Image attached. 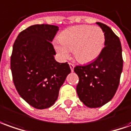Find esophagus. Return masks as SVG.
<instances>
[{
    "label": "esophagus",
    "mask_w": 131,
    "mask_h": 131,
    "mask_svg": "<svg viewBox=\"0 0 131 131\" xmlns=\"http://www.w3.org/2000/svg\"><path fill=\"white\" fill-rule=\"evenodd\" d=\"M69 66H70V68H71V71L73 72V70H74V64L71 63H69Z\"/></svg>",
    "instance_id": "34e87169"
}]
</instances>
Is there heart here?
Listing matches in <instances>:
<instances>
[{
	"label": "heart",
	"instance_id": "b5f03b06",
	"mask_svg": "<svg viewBox=\"0 0 131 131\" xmlns=\"http://www.w3.org/2000/svg\"><path fill=\"white\" fill-rule=\"evenodd\" d=\"M55 44L57 53L63 59L73 51L75 58L81 63H87L96 59L105 45L103 30L98 26H77L63 30Z\"/></svg>",
	"mask_w": 131,
	"mask_h": 131
}]
</instances>
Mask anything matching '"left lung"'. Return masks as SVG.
Returning a JSON list of instances; mask_svg holds the SVG:
<instances>
[{
    "label": "left lung",
    "mask_w": 131,
    "mask_h": 131,
    "mask_svg": "<svg viewBox=\"0 0 131 131\" xmlns=\"http://www.w3.org/2000/svg\"><path fill=\"white\" fill-rule=\"evenodd\" d=\"M96 23L104 32L105 46L93 62L74 68L79 78L78 95L88 108L101 107L112 99L118 87L123 63L118 37L108 26Z\"/></svg>",
    "instance_id": "obj_1"
}]
</instances>
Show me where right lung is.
Listing matches in <instances>:
<instances>
[{
	"mask_svg": "<svg viewBox=\"0 0 131 131\" xmlns=\"http://www.w3.org/2000/svg\"><path fill=\"white\" fill-rule=\"evenodd\" d=\"M58 30L56 26L33 25L19 33L13 46V81L20 97L35 108L53 105L71 71L67 62L60 63L54 58L51 41Z\"/></svg>",
	"mask_w": 131,
	"mask_h": 131,
	"instance_id": "obj_1",
	"label": "right lung"
}]
</instances>
